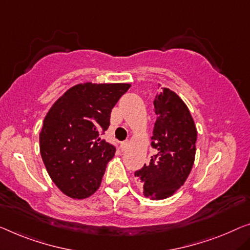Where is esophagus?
<instances>
[{"label": "esophagus", "instance_id": "1", "mask_svg": "<svg viewBox=\"0 0 250 250\" xmlns=\"http://www.w3.org/2000/svg\"><path fill=\"white\" fill-rule=\"evenodd\" d=\"M128 146H129V141L128 140H125V141H122L121 143V150H125L126 148H128Z\"/></svg>", "mask_w": 250, "mask_h": 250}]
</instances>
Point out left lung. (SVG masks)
I'll list each match as a JSON object with an SVG mask.
<instances>
[{
	"label": "left lung",
	"instance_id": "1",
	"mask_svg": "<svg viewBox=\"0 0 250 250\" xmlns=\"http://www.w3.org/2000/svg\"><path fill=\"white\" fill-rule=\"evenodd\" d=\"M156 122L151 147L156 155L150 163L135 172L144 194L151 200L173 195L188 177L194 164L196 128L182 99L163 87L154 101Z\"/></svg>",
	"mask_w": 250,
	"mask_h": 250
}]
</instances>
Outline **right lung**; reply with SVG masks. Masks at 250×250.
Instances as JSON below:
<instances>
[{
  "label": "right lung",
  "mask_w": 250,
  "mask_h": 250,
  "mask_svg": "<svg viewBox=\"0 0 250 250\" xmlns=\"http://www.w3.org/2000/svg\"><path fill=\"white\" fill-rule=\"evenodd\" d=\"M130 84L84 83L70 87L51 106L39 135L40 154L54 183L73 199L100 188L117 150L102 139L110 115Z\"/></svg>",
  "instance_id": "1"
}]
</instances>
